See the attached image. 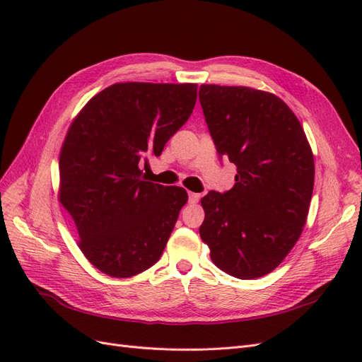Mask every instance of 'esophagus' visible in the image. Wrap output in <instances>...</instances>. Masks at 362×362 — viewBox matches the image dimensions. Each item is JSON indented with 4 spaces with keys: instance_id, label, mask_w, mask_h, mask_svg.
<instances>
[{
    "instance_id": "obj_1",
    "label": "esophagus",
    "mask_w": 362,
    "mask_h": 362,
    "mask_svg": "<svg viewBox=\"0 0 362 362\" xmlns=\"http://www.w3.org/2000/svg\"><path fill=\"white\" fill-rule=\"evenodd\" d=\"M199 199H201V194L199 193H193V192L189 193V202L190 204H198Z\"/></svg>"
}]
</instances>
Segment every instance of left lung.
I'll use <instances>...</instances> for the list:
<instances>
[{
  "label": "left lung",
  "mask_w": 362,
  "mask_h": 362,
  "mask_svg": "<svg viewBox=\"0 0 362 362\" xmlns=\"http://www.w3.org/2000/svg\"><path fill=\"white\" fill-rule=\"evenodd\" d=\"M199 101L217 154L237 166L231 190L201 199V238L228 275L264 276L288 255L306 223L314 189L311 146L276 95L202 84Z\"/></svg>",
  "instance_id": "1"
}]
</instances>
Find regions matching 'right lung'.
I'll list each match as a JSON object with an SVG mask.
<instances>
[{
	"label": "right lung",
	"instance_id": "1",
	"mask_svg": "<svg viewBox=\"0 0 362 362\" xmlns=\"http://www.w3.org/2000/svg\"><path fill=\"white\" fill-rule=\"evenodd\" d=\"M198 84L116 83L76 115L60 151L59 199L74 218L78 247L113 278H129L160 259L189 196L145 178L190 117Z\"/></svg>",
	"mask_w": 362,
	"mask_h": 362
}]
</instances>
